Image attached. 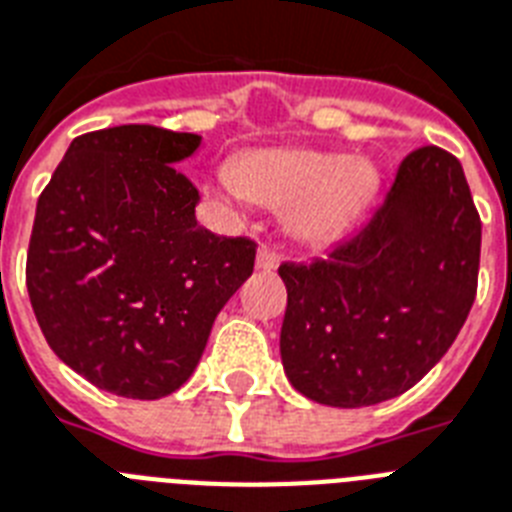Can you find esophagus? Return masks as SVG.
I'll list each match as a JSON object with an SVG mask.
<instances>
[{"label":"esophagus","instance_id":"obj_1","mask_svg":"<svg viewBox=\"0 0 512 512\" xmlns=\"http://www.w3.org/2000/svg\"><path fill=\"white\" fill-rule=\"evenodd\" d=\"M257 270H265V273H270V270H276L278 263H281V255H278L276 247H270V244H263V247L257 249Z\"/></svg>","mask_w":512,"mask_h":512}]
</instances>
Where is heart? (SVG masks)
<instances>
[{"label":"heart","mask_w":512,"mask_h":512,"mask_svg":"<svg viewBox=\"0 0 512 512\" xmlns=\"http://www.w3.org/2000/svg\"><path fill=\"white\" fill-rule=\"evenodd\" d=\"M234 184L255 202L292 210L294 231L307 242L342 234L376 189L368 162L310 149L249 152L234 165Z\"/></svg>","instance_id":"b5f03b06"}]
</instances>
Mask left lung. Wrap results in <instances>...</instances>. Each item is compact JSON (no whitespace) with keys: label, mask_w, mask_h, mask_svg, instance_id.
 Segmentation results:
<instances>
[{"label":"left lung","mask_w":512,"mask_h":512,"mask_svg":"<svg viewBox=\"0 0 512 512\" xmlns=\"http://www.w3.org/2000/svg\"><path fill=\"white\" fill-rule=\"evenodd\" d=\"M481 218L463 165L413 149L381 205L313 263H284L281 360L307 400L365 407L407 392L452 347L479 286Z\"/></svg>","instance_id":"obj_1"}]
</instances>
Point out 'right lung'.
<instances>
[{
  "instance_id": "right-lung-1",
  "label": "right lung",
  "mask_w": 512,
  "mask_h": 512,
  "mask_svg": "<svg viewBox=\"0 0 512 512\" xmlns=\"http://www.w3.org/2000/svg\"><path fill=\"white\" fill-rule=\"evenodd\" d=\"M199 141L141 123L83 134L36 205L26 284L41 334L118 397L176 392L220 307L255 270L252 239L194 218L199 191L176 162Z\"/></svg>"
}]
</instances>
